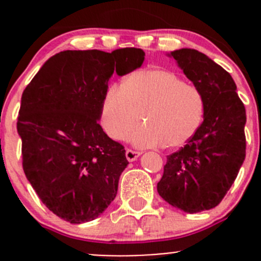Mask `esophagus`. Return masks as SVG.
<instances>
[{
	"instance_id": "34e87169",
	"label": "esophagus",
	"mask_w": 261,
	"mask_h": 261,
	"mask_svg": "<svg viewBox=\"0 0 261 261\" xmlns=\"http://www.w3.org/2000/svg\"><path fill=\"white\" fill-rule=\"evenodd\" d=\"M140 155H141L140 151H135V150H131V149L126 150V159H127L128 162H135Z\"/></svg>"
}]
</instances>
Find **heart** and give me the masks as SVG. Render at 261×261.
Segmentation results:
<instances>
[{
  "mask_svg": "<svg viewBox=\"0 0 261 261\" xmlns=\"http://www.w3.org/2000/svg\"><path fill=\"white\" fill-rule=\"evenodd\" d=\"M204 115L203 96L167 69L133 73L122 86H112L101 105V123L114 140H123L144 118L145 125L133 131L130 141L139 147L186 145L198 131Z\"/></svg>",
  "mask_w": 261,
  "mask_h": 261,
  "instance_id": "heart-1",
  "label": "heart"
}]
</instances>
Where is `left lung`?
Here are the masks:
<instances>
[{"label":"left lung","mask_w":261,"mask_h":261,"mask_svg":"<svg viewBox=\"0 0 261 261\" xmlns=\"http://www.w3.org/2000/svg\"><path fill=\"white\" fill-rule=\"evenodd\" d=\"M186 77L202 93L203 122L196 135L167 158L158 193L187 213L217 206L245 160L246 111L230 73L196 49L170 51Z\"/></svg>","instance_id":"1"}]
</instances>
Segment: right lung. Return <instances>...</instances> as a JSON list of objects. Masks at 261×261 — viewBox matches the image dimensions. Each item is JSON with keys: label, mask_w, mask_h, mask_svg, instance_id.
Listing matches in <instances>:
<instances>
[{"label": "right lung", "mask_w": 261, "mask_h": 261, "mask_svg": "<svg viewBox=\"0 0 261 261\" xmlns=\"http://www.w3.org/2000/svg\"><path fill=\"white\" fill-rule=\"evenodd\" d=\"M145 53L65 50L49 58L21 97L17 133L26 178L58 217L83 223L117 194L125 149L102 130L101 105L112 74L141 67Z\"/></svg>", "instance_id": "1"}]
</instances>
